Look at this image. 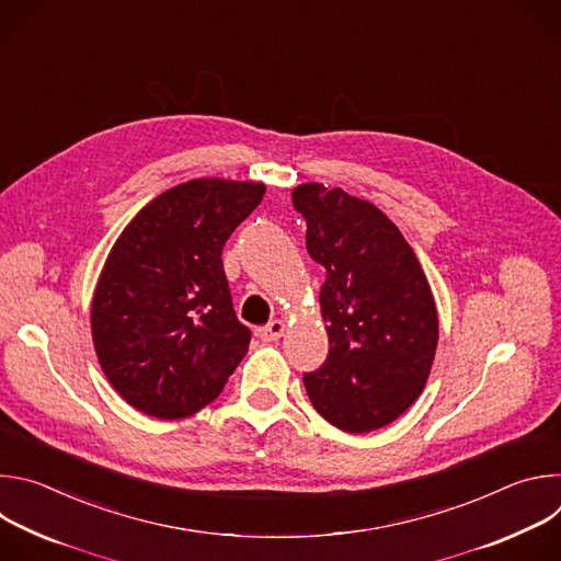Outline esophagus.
I'll list each match as a JSON object with an SVG mask.
<instances>
[{
    "label": "esophagus",
    "instance_id": "1",
    "mask_svg": "<svg viewBox=\"0 0 561 561\" xmlns=\"http://www.w3.org/2000/svg\"><path fill=\"white\" fill-rule=\"evenodd\" d=\"M284 331H286V327H284L282 319H273V322H268L264 329H260V337L264 342H275L284 335Z\"/></svg>",
    "mask_w": 561,
    "mask_h": 561
}]
</instances>
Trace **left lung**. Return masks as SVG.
Returning a JSON list of instances; mask_svg holds the SVG:
<instances>
[{
	"mask_svg": "<svg viewBox=\"0 0 561 561\" xmlns=\"http://www.w3.org/2000/svg\"><path fill=\"white\" fill-rule=\"evenodd\" d=\"M293 204L306 219V251L327 268L319 301L329 357L304 373L306 392L333 426L370 433L411 409L428 379L439 337L428 279L370 202L304 184Z\"/></svg>",
	"mask_w": 561,
	"mask_h": 561,
	"instance_id": "obj_1",
	"label": "left lung"
}]
</instances>
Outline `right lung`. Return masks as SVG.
<instances>
[{
  "label": "right lung",
  "mask_w": 561,
  "mask_h": 561,
  "mask_svg": "<svg viewBox=\"0 0 561 561\" xmlns=\"http://www.w3.org/2000/svg\"><path fill=\"white\" fill-rule=\"evenodd\" d=\"M257 182L191 180L124 228L93 297V342L113 388L137 411L180 420L221 392L244 359L221 251L262 202Z\"/></svg>",
  "instance_id": "1"
}]
</instances>
